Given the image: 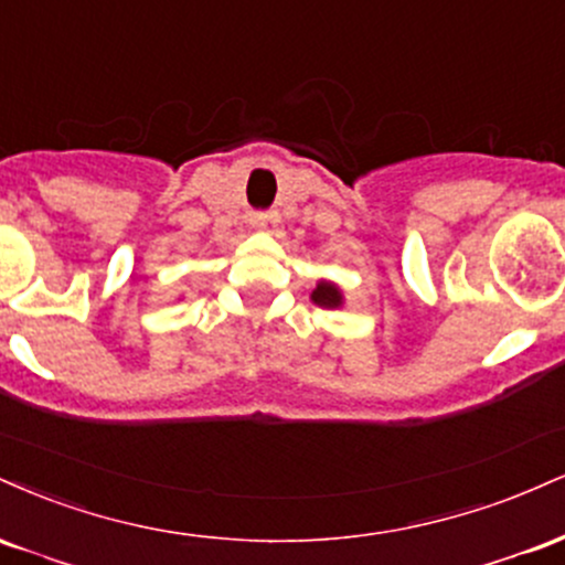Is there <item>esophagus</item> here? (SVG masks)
I'll return each mask as SVG.
<instances>
[{"label": "esophagus", "instance_id": "1", "mask_svg": "<svg viewBox=\"0 0 565 565\" xmlns=\"http://www.w3.org/2000/svg\"><path fill=\"white\" fill-rule=\"evenodd\" d=\"M252 223L263 231H276L278 225V212L268 210V212H252Z\"/></svg>", "mask_w": 565, "mask_h": 565}]
</instances>
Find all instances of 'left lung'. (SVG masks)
Returning a JSON list of instances; mask_svg holds the SVG:
<instances>
[{
    "label": "left lung",
    "mask_w": 565,
    "mask_h": 565,
    "mask_svg": "<svg viewBox=\"0 0 565 565\" xmlns=\"http://www.w3.org/2000/svg\"><path fill=\"white\" fill-rule=\"evenodd\" d=\"M313 302L321 305V308H337V305L342 302V295H340V289L334 287V284L321 281L313 291Z\"/></svg>",
    "instance_id": "obj_1"
}]
</instances>
